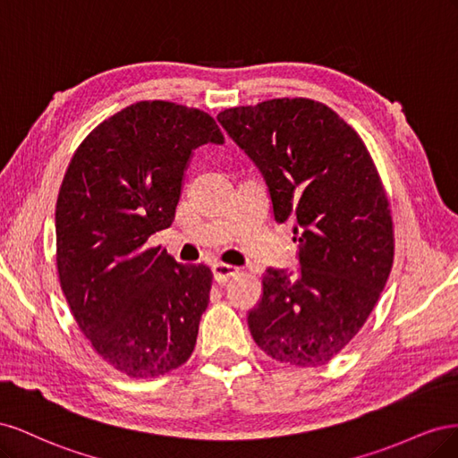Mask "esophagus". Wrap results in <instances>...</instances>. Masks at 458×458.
Masks as SVG:
<instances>
[{
  "label": "esophagus",
  "instance_id": "esophagus-1",
  "mask_svg": "<svg viewBox=\"0 0 458 458\" xmlns=\"http://www.w3.org/2000/svg\"><path fill=\"white\" fill-rule=\"evenodd\" d=\"M212 271H214V279L217 283H227L234 275H239V267L229 266V263H214Z\"/></svg>",
  "mask_w": 458,
  "mask_h": 458
}]
</instances>
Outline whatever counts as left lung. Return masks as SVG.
Masks as SVG:
<instances>
[{
	"label": "left lung",
	"mask_w": 458,
	"mask_h": 458,
	"mask_svg": "<svg viewBox=\"0 0 458 458\" xmlns=\"http://www.w3.org/2000/svg\"><path fill=\"white\" fill-rule=\"evenodd\" d=\"M217 122L266 177L279 224L294 221L296 279L263 275L248 313L259 350L296 367L328 363L377 306L394 263V219L361 137L327 105L294 97L225 108Z\"/></svg>",
	"instance_id": "1"
}]
</instances>
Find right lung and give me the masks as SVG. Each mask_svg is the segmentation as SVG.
<instances>
[{
    "instance_id": "add662e5",
    "label": "right lung",
    "mask_w": 458,
    "mask_h": 458,
    "mask_svg": "<svg viewBox=\"0 0 458 458\" xmlns=\"http://www.w3.org/2000/svg\"><path fill=\"white\" fill-rule=\"evenodd\" d=\"M204 143H224L204 110L140 101L80 143L63 179L55 210L61 288L93 350L131 378L187 363L210 301V267L183 266L147 244L172 225L191 152Z\"/></svg>"
}]
</instances>
